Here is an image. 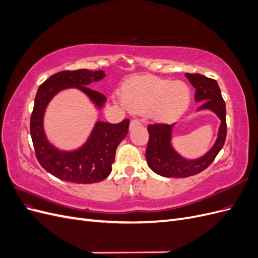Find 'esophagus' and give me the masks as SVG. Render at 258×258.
Instances as JSON below:
<instances>
[{
	"label": "esophagus",
	"mask_w": 258,
	"mask_h": 258,
	"mask_svg": "<svg viewBox=\"0 0 258 258\" xmlns=\"http://www.w3.org/2000/svg\"><path fill=\"white\" fill-rule=\"evenodd\" d=\"M139 124H140V121H139L138 119L131 120V121H130V129H132V128H135V127L139 126Z\"/></svg>",
	"instance_id": "1"
}]
</instances>
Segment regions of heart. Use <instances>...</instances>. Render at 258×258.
I'll list each match as a JSON object with an SVG mask.
<instances>
[{
	"instance_id": "obj_1",
	"label": "heart",
	"mask_w": 258,
	"mask_h": 258,
	"mask_svg": "<svg viewBox=\"0 0 258 258\" xmlns=\"http://www.w3.org/2000/svg\"><path fill=\"white\" fill-rule=\"evenodd\" d=\"M122 100L132 112L147 113L156 121H169L188 105L190 91L183 82L139 76L124 84Z\"/></svg>"
}]
</instances>
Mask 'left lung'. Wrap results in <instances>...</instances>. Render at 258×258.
Segmentation results:
<instances>
[{
	"label": "left lung",
	"instance_id": "1",
	"mask_svg": "<svg viewBox=\"0 0 258 258\" xmlns=\"http://www.w3.org/2000/svg\"><path fill=\"white\" fill-rule=\"evenodd\" d=\"M185 76L196 89L195 101L200 103L197 112H213L221 123L213 146L201 157L195 159L185 158L174 150L172 134L176 122L150 124L147 127L150 139L145 154L146 161L155 173L165 177H187L200 173L212 163L226 140V105L217 82L201 74L185 73Z\"/></svg>",
	"mask_w": 258,
	"mask_h": 258
}]
</instances>
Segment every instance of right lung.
Listing matches in <instances>:
<instances>
[{"label": "right lung", "instance_id": "add662e5", "mask_svg": "<svg viewBox=\"0 0 258 258\" xmlns=\"http://www.w3.org/2000/svg\"><path fill=\"white\" fill-rule=\"evenodd\" d=\"M105 76L104 71L86 69L61 71L51 75L37 89L30 120V134L36 158L47 172L62 181L75 184L103 181L112 171L117 146L128 134L129 119H123L119 123L98 120L85 143L72 151L60 150L46 136L44 116L52 98L62 90L75 88L89 99L96 110H102L106 98L90 89L89 85Z\"/></svg>", "mask_w": 258, "mask_h": 258}]
</instances>
